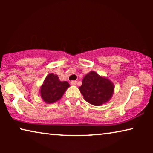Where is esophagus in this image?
<instances>
[{
  "instance_id": "34e87169",
  "label": "esophagus",
  "mask_w": 153,
  "mask_h": 153,
  "mask_svg": "<svg viewBox=\"0 0 153 153\" xmlns=\"http://www.w3.org/2000/svg\"><path fill=\"white\" fill-rule=\"evenodd\" d=\"M70 83H71V85H76V81H72L70 82Z\"/></svg>"
}]
</instances>
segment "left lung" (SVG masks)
I'll use <instances>...</instances> for the list:
<instances>
[{"label":"left lung","instance_id":"left-lung-1","mask_svg":"<svg viewBox=\"0 0 153 153\" xmlns=\"http://www.w3.org/2000/svg\"><path fill=\"white\" fill-rule=\"evenodd\" d=\"M85 100L95 106H100L107 102L114 93V85L108 79L100 76L95 72H89L79 87Z\"/></svg>","mask_w":153,"mask_h":153}]
</instances>
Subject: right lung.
I'll return each instance as SVG.
<instances>
[{
    "mask_svg": "<svg viewBox=\"0 0 153 153\" xmlns=\"http://www.w3.org/2000/svg\"><path fill=\"white\" fill-rule=\"evenodd\" d=\"M70 86L67 81H60L53 73L46 77L40 89L41 97L46 103H53L60 100L65 91Z\"/></svg>",
    "mask_w": 153,
    "mask_h": 153,
    "instance_id": "1",
    "label": "right lung"
}]
</instances>
